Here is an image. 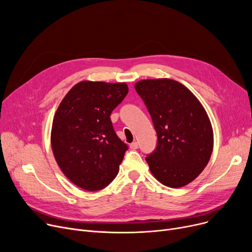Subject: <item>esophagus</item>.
Masks as SVG:
<instances>
[{
	"label": "esophagus",
	"instance_id": "esophagus-1",
	"mask_svg": "<svg viewBox=\"0 0 252 252\" xmlns=\"http://www.w3.org/2000/svg\"><path fill=\"white\" fill-rule=\"evenodd\" d=\"M138 147H139V144H138L137 142H133V143H131V144L129 145V148L133 149V150L138 149Z\"/></svg>",
	"mask_w": 252,
	"mask_h": 252
}]
</instances>
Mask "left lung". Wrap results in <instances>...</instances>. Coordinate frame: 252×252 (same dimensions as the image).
I'll return each instance as SVG.
<instances>
[{
  "label": "left lung",
  "mask_w": 252,
  "mask_h": 252,
  "mask_svg": "<svg viewBox=\"0 0 252 252\" xmlns=\"http://www.w3.org/2000/svg\"><path fill=\"white\" fill-rule=\"evenodd\" d=\"M135 89L157 134V147L146 157L151 174L166 187L186 186L202 173L214 149L204 107L188 88L170 78L142 79Z\"/></svg>",
  "instance_id": "1"
}]
</instances>
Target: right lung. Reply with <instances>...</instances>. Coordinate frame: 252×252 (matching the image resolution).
<instances>
[{
	"label": "right lung",
	"instance_id": "1",
	"mask_svg": "<svg viewBox=\"0 0 252 252\" xmlns=\"http://www.w3.org/2000/svg\"><path fill=\"white\" fill-rule=\"evenodd\" d=\"M128 92L126 83L79 82L59 104L51 145L62 173L87 191L105 188L115 179L126 144L117 137L110 114Z\"/></svg>",
	"mask_w": 252,
	"mask_h": 252
}]
</instances>
